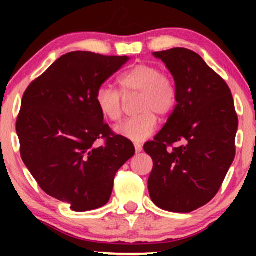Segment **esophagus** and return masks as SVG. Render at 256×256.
<instances>
[{
    "label": "esophagus",
    "mask_w": 256,
    "mask_h": 256,
    "mask_svg": "<svg viewBox=\"0 0 256 256\" xmlns=\"http://www.w3.org/2000/svg\"><path fill=\"white\" fill-rule=\"evenodd\" d=\"M134 149H136L137 152H142L143 146H142V144H140V143H134Z\"/></svg>",
    "instance_id": "34e87169"
}]
</instances>
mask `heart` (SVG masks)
<instances>
[{
	"label": "heart",
	"instance_id": "heart-1",
	"mask_svg": "<svg viewBox=\"0 0 256 256\" xmlns=\"http://www.w3.org/2000/svg\"><path fill=\"white\" fill-rule=\"evenodd\" d=\"M119 84L125 96L140 95L138 114L124 120L116 128V134L142 142L156 128V116H167L177 101V90L172 78L156 66L136 64L119 77ZM110 85H101L96 91V104L106 119L118 122L124 110V96Z\"/></svg>",
	"mask_w": 256,
	"mask_h": 256
}]
</instances>
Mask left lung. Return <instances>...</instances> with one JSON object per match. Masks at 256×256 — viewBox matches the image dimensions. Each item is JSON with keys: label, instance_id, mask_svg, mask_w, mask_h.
I'll use <instances>...</instances> for the list:
<instances>
[{"label": "left lung", "instance_id": "1", "mask_svg": "<svg viewBox=\"0 0 256 256\" xmlns=\"http://www.w3.org/2000/svg\"><path fill=\"white\" fill-rule=\"evenodd\" d=\"M154 56L174 78L177 104L143 146L152 158L149 195L161 210L190 213L219 192L236 154L238 118L230 88L198 54L173 48Z\"/></svg>", "mask_w": 256, "mask_h": 256}]
</instances>
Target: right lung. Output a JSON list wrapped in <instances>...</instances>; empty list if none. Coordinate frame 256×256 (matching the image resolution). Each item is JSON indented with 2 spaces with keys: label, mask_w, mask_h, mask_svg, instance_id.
Returning a JSON list of instances; mask_svg holds the SVG:
<instances>
[{
  "label": "right lung",
  "mask_w": 256,
  "mask_h": 256,
  "mask_svg": "<svg viewBox=\"0 0 256 256\" xmlns=\"http://www.w3.org/2000/svg\"><path fill=\"white\" fill-rule=\"evenodd\" d=\"M130 60L90 52L62 55L28 85L16 119L20 155L44 192L74 212L110 201L116 173L134 146L116 134L96 104V91ZM104 140L98 147L96 140Z\"/></svg>",
  "instance_id": "add662e5"
}]
</instances>
